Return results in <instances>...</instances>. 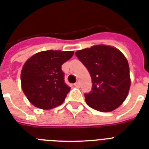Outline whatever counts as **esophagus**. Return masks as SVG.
I'll return each instance as SVG.
<instances>
[{"label": "esophagus", "mask_w": 149, "mask_h": 149, "mask_svg": "<svg viewBox=\"0 0 149 149\" xmlns=\"http://www.w3.org/2000/svg\"><path fill=\"white\" fill-rule=\"evenodd\" d=\"M74 86L77 87V88H79V83H76L74 84Z\"/></svg>", "instance_id": "34e87169"}]
</instances>
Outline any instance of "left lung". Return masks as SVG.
<instances>
[{"label": "left lung", "mask_w": 149, "mask_h": 149, "mask_svg": "<svg viewBox=\"0 0 149 149\" xmlns=\"http://www.w3.org/2000/svg\"><path fill=\"white\" fill-rule=\"evenodd\" d=\"M92 78V91L85 93L87 105L100 112H111L122 105L130 88L129 66L118 49L96 45L76 52Z\"/></svg>", "instance_id": "8db88e82"}]
</instances>
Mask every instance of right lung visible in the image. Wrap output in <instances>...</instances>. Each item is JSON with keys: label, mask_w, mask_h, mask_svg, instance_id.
Segmentation results:
<instances>
[{"label": "right lung", "mask_w": 149, "mask_h": 149, "mask_svg": "<svg viewBox=\"0 0 149 149\" xmlns=\"http://www.w3.org/2000/svg\"><path fill=\"white\" fill-rule=\"evenodd\" d=\"M73 54V51L47 50L26 60L20 80L24 93L31 104L42 109H50L63 102L70 87L64 82L61 66Z\"/></svg>", "instance_id": "1"}]
</instances>
